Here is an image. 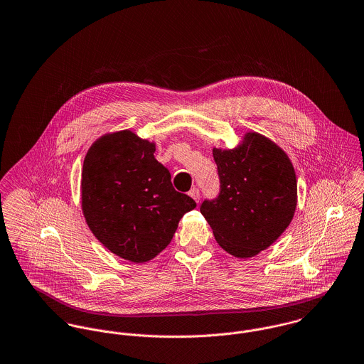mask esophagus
Listing matches in <instances>:
<instances>
[{"label": "esophagus", "instance_id": "34e87169", "mask_svg": "<svg viewBox=\"0 0 364 364\" xmlns=\"http://www.w3.org/2000/svg\"><path fill=\"white\" fill-rule=\"evenodd\" d=\"M189 196L193 198L196 203H198V200H200V192H198V188H193V189H191V192H189Z\"/></svg>", "mask_w": 364, "mask_h": 364}]
</instances>
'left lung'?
<instances>
[{"label": "left lung", "instance_id": "obj_1", "mask_svg": "<svg viewBox=\"0 0 364 364\" xmlns=\"http://www.w3.org/2000/svg\"><path fill=\"white\" fill-rule=\"evenodd\" d=\"M220 195L204 200L200 213L217 243L249 259L271 246L291 224L298 203L295 168L287 153L257 132L232 149H213Z\"/></svg>", "mask_w": 364, "mask_h": 364}]
</instances>
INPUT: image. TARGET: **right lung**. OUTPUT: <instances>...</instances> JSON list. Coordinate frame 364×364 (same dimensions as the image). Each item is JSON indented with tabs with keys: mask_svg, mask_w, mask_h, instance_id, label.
<instances>
[{
	"mask_svg": "<svg viewBox=\"0 0 364 364\" xmlns=\"http://www.w3.org/2000/svg\"><path fill=\"white\" fill-rule=\"evenodd\" d=\"M156 144L132 131L107 133L89 149L82 169V210L100 242L132 263L154 259L169 245L196 201L173 189Z\"/></svg>",
	"mask_w": 364,
	"mask_h": 364,
	"instance_id": "right-lung-1",
	"label": "right lung"
}]
</instances>
